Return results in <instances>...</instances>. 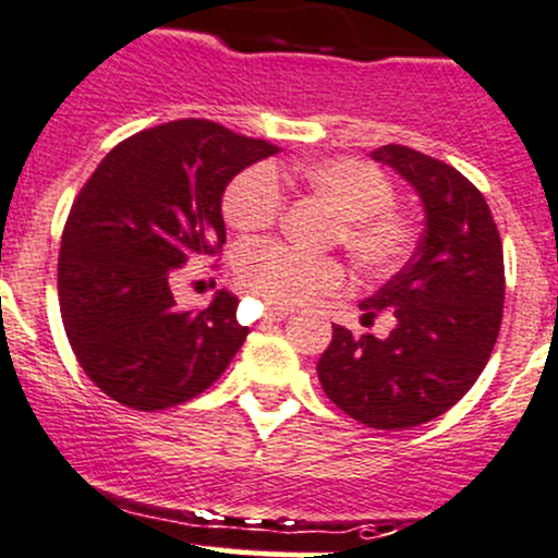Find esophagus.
I'll use <instances>...</instances> for the list:
<instances>
[{
	"label": "esophagus",
	"instance_id": "esophagus-1",
	"mask_svg": "<svg viewBox=\"0 0 558 558\" xmlns=\"http://www.w3.org/2000/svg\"><path fill=\"white\" fill-rule=\"evenodd\" d=\"M292 314V308H284V306H279V308H274L271 314H266V319L263 322H279V319H287Z\"/></svg>",
	"mask_w": 558,
	"mask_h": 558
}]
</instances>
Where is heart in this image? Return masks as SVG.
<instances>
[{"instance_id":"heart-1","label":"heart","mask_w":558,"mask_h":558,"mask_svg":"<svg viewBox=\"0 0 558 558\" xmlns=\"http://www.w3.org/2000/svg\"><path fill=\"white\" fill-rule=\"evenodd\" d=\"M279 174L274 166L257 163L228 185L222 215L233 231L257 233L277 220L284 206ZM284 177L341 215L336 236L363 271L387 274L405 260L413 244L411 222L392 209L395 187L381 169L360 158H319L292 166ZM236 277L266 306L287 308L341 290L347 271L336 257H312L279 241H257L239 252Z\"/></svg>"}]
</instances>
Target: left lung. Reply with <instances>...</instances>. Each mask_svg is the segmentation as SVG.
<instances>
[{"label": "left lung", "mask_w": 558, "mask_h": 558, "mask_svg": "<svg viewBox=\"0 0 558 558\" xmlns=\"http://www.w3.org/2000/svg\"><path fill=\"white\" fill-rule=\"evenodd\" d=\"M400 174L424 209L403 271L360 303L363 322L392 314L387 338L332 325L317 363L327 398L376 429H408L457 405L497 343L505 303L502 241L478 187L451 166L403 145L371 153Z\"/></svg>", "instance_id": "8db88e82"}]
</instances>
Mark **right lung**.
<instances>
[{
    "label": "right lung",
    "mask_w": 558,
    "mask_h": 558,
    "mask_svg": "<svg viewBox=\"0 0 558 558\" xmlns=\"http://www.w3.org/2000/svg\"><path fill=\"white\" fill-rule=\"evenodd\" d=\"M279 147L209 120H174L120 142L72 204L59 255L61 319L90 381L134 411L198 398L246 341L239 298L177 306L171 279L226 244L222 195Z\"/></svg>",
    "instance_id": "1"
}]
</instances>
